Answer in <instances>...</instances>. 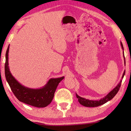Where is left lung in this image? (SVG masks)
<instances>
[{"instance_id":"8db88e82","label":"left lung","mask_w":131,"mask_h":131,"mask_svg":"<svg viewBox=\"0 0 131 131\" xmlns=\"http://www.w3.org/2000/svg\"><path fill=\"white\" fill-rule=\"evenodd\" d=\"M122 49L123 50V57H124V64L125 65V57H124V47L123 46V44H122L121 41L120 42ZM125 70H124V72L123 74V76H122V78L121 79L119 83L117 84V86L115 88H114L111 91L108 93V94L106 95L105 97H103V98H101L99 99V100H90V99H85L84 97H81L79 96L76 93V97L78 99V101L81 104V105H83L84 106H85V107H97V106H101L102 105H103L105 103L107 102L108 101H110L111 99L113 98L114 97L115 95L117 94V93L118 92V90L119 89V88L121 87V82L122 80H123V79L125 75Z\"/></svg>"}]
</instances>
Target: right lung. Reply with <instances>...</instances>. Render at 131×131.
I'll list each match as a JSON object with an SVG mask.
<instances>
[{"label": "right lung", "mask_w": 131, "mask_h": 131, "mask_svg": "<svg viewBox=\"0 0 131 131\" xmlns=\"http://www.w3.org/2000/svg\"><path fill=\"white\" fill-rule=\"evenodd\" d=\"M8 45L6 53V63L4 66L5 77L11 90L18 100L30 106L37 107H44L52 101L54 93L59 83L64 76L59 78H51L47 84L40 88H30L19 83L11 73L8 66Z\"/></svg>", "instance_id": "add662e5"}]
</instances>
